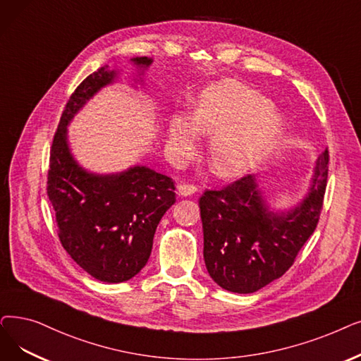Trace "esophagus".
<instances>
[{"label": "esophagus", "mask_w": 361, "mask_h": 361, "mask_svg": "<svg viewBox=\"0 0 361 361\" xmlns=\"http://www.w3.org/2000/svg\"><path fill=\"white\" fill-rule=\"evenodd\" d=\"M177 190L181 196H190L197 192V187L195 184H189V183H180L177 185Z\"/></svg>", "instance_id": "34e87169"}]
</instances>
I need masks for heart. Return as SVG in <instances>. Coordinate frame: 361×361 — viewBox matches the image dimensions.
<instances>
[{"instance_id": "1", "label": "heart", "mask_w": 361, "mask_h": 361, "mask_svg": "<svg viewBox=\"0 0 361 361\" xmlns=\"http://www.w3.org/2000/svg\"><path fill=\"white\" fill-rule=\"evenodd\" d=\"M283 119L258 91L238 81L209 85L193 116L178 112L168 123V146L178 159L196 150L199 135L211 137L208 161L218 177L236 178L252 168L279 137Z\"/></svg>"}]
</instances>
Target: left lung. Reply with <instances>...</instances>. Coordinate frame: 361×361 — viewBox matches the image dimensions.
<instances>
[{"label": "left lung", "instance_id": "8db88e82", "mask_svg": "<svg viewBox=\"0 0 361 361\" xmlns=\"http://www.w3.org/2000/svg\"><path fill=\"white\" fill-rule=\"evenodd\" d=\"M329 150L317 161L307 197L290 212L265 207L255 176H243L199 199L203 258L216 285L252 293L283 276L314 233L327 185Z\"/></svg>", "mask_w": 361, "mask_h": 361}]
</instances>
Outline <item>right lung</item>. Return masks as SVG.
<instances>
[{"mask_svg": "<svg viewBox=\"0 0 361 361\" xmlns=\"http://www.w3.org/2000/svg\"><path fill=\"white\" fill-rule=\"evenodd\" d=\"M133 61L147 68L152 59ZM115 76V71L102 66L72 92L53 138L47 174V195L61 246L82 270L106 283L127 281L145 267L156 227L176 203V181L147 166L96 176L72 158L66 125Z\"/></svg>", "mask_w": 361, "mask_h": 361, "instance_id": "right-lung-1", "label": "right lung"}]
</instances>
